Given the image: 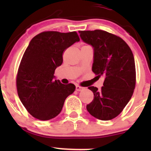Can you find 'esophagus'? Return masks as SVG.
I'll return each mask as SVG.
<instances>
[{
  "instance_id": "34e87169",
  "label": "esophagus",
  "mask_w": 151,
  "mask_h": 151,
  "mask_svg": "<svg viewBox=\"0 0 151 151\" xmlns=\"http://www.w3.org/2000/svg\"><path fill=\"white\" fill-rule=\"evenodd\" d=\"M84 89V87H83V86H81L80 85H76V90H77V91H80Z\"/></svg>"
}]
</instances>
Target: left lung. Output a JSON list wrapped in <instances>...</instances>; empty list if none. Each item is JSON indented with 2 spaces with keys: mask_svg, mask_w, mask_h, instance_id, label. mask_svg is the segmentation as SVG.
<instances>
[{
  "mask_svg": "<svg viewBox=\"0 0 151 151\" xmlns=\"http://www.w3.org/2000/svg\"><path fill=\"white\" fill-rule=\"evenodd\" d=\"M84 42L93 47V73L105 77L101 89L93 93L86 109L93 117L111 120L121 113L132 96L136 86V67L131 48L122 38L104 30L79 31Z\"/></svg>",
  "mask_w": 151,
  "mask_h": 151,
  "instance_id": "1",
  "label": "left lung"
}]
</instances>
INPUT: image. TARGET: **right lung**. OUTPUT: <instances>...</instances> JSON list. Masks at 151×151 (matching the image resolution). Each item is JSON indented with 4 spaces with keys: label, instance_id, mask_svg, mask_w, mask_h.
<instances>
[{
    "label": "right lung",
    "instance_id": "obj_1",
    "mask_svg": "<svg viewBox=\"0 0 151 151\" xmlns=\"http://www.w3.org/2000/svg\"><path fill=\"white\" fill-rule=\"evenodd\" d=\"M79 41L77 32L45 31L29 43L18 67L16 87L22 104L35 119L56 117L66 98L75 90L73 84L55 80L54 74L62 64L65 50Z\"/></svg>",
    "mask_w": 151,
    "mask_h": 151
}]
</instances>
